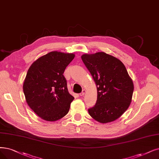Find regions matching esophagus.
Wrapping results in <instances>:
<instances>
[{
    "label": "esophagus",
    "instance_id": "obj_1",
    "mask_svg": "<svg viewBox=\"0 0 159 159\" xmlns=\"http://www.w3.org/2000/svg\"><path fill=\"white\" fill-rule=\"evenodd\" d=\"M85 90L83 89V90H82V92L80 94V95L81 97H82V96H84V95L85 94Z\"/></svg>",
    "mask_w": 159,
    "mask_h": 159
}]
</instances>
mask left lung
Instances as JSON below:
<instances>
[{"label": "left lung", "mask_w": 159, "mask_h": 159, "mask_svg": "<svg viewBox=\"0 0 159 159\" xmlns=\"http://www.w3.org/2000/svg\"><path fill=\"white\" fill-rule=\"evenodd\" d=\"M81 59L97 85L96 104L88 110L97 121L107 123L121 116L131 103L134 84L123 63L104 52L84 54Z\"/></svg>", "instance_id": "1"}]
</instances>
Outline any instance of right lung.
<instances>
[{
  "instance_id": "obj_1",
  "label": "right lung",
  "mask_w": 159,
  "mask_h": 159,
  "mask_svg": "<svg viewBox=\"0 0 159 159\" xmlns=\"http://www.w3.org/2000/svg\"><path fill=\"white\" fill-rule=\"evenodd\" d=\"M74 57L55 51L40 57L29 68L23 93L29 106L41 119L55 121L69 111L74 98L68 93L63 73Z\"/></svg>"
}]
</instances>
